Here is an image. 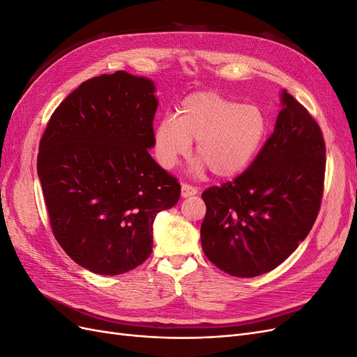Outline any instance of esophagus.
<instances>
[{
  "label": "esophagus",
  "instance_id": "1",
  "mask_svg": "<svg viewBox=\"0 0 357 357\" xmlns=\"http://www.w3.org/2000/svg\"><path fill=\"white\" fill-rule=\"evenodd\" d=\"M197 193H198L197 188H193L190 185H186V183H183V185H181V197L183 198L193 197V195H197Z\"/></svg>",
  "mask_w": 357,
  "mask_h": 357
}]
</instances>
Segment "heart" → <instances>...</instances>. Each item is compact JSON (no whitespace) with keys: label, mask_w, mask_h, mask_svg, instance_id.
I'll use <instances>...</instances> for the list:
<instances>
[{"label":"heart","mask_w":357,"mask_h":357,"mask_svg":"<svg viewBox=\"0 0 357 357\" xmlns=\"http://www.w3.org/2000/svg\"><path fill=\"white\" fill-rule=\"evenodd\" d=\"M268 119L255 104H241L213 92H195L183 100L177 116H168L155 129L159 165L171 169L197 142L201 158L195 171L210 168L220 178H232L250 167L266 139Z\"/></svg>","instance_id":"obj_1"}]
</instances>
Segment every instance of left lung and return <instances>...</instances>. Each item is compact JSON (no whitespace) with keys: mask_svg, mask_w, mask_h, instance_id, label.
Segmentation results:
<instances>
[{"mask_svg":"<svg viewBox=\"0 0 357 357\" xmlns=\"http://www.w3.org/2000/svg\"><path fill=\"white\" fill-rule=\"evenodd\" d=\"M326 147L317 122L282 92L274 132L234 181L202 193L205 256L222 271L250 278L277 268L307 238L323 195Z\"/></svg>","mask_w":357,"mask_h":357,"instance_id":"8db88e82","label":"left lung"}]
</instances>
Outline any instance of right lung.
Segmentation results:
<instances>
[{
	"instance_id": "1",
	"label": "right lung",
	"mask_w": 357,
	"mask_h": 357,
	"mask_svg": "<svg viewBox=\"0 0 357 357\" xmlns=\"http://www.w3.org/2000/svg\"><path fill=\"white\" fill-rule=\"evenodd\" d=\"M156 86L126 71L83 82L52 114L37 172L52 231L75 264L119 275L152 253L153 222L174 207L180 185L155 146Z\"/></svg>"
}]
</instances>
